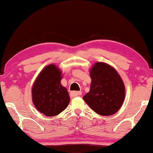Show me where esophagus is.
Instances as JSON below:
<instances>
[{
  "instance_id": "obj_1",
  "label": "esophagus",
  "mask_w": 153,
  "mask_h": 153,
  "mask_svg": "<svg viewBox=\"0 0 153 153\" xmlns=\"http://www.w3.org/2000/svg\"><path fill=\"white\" fill-rule=\"evenodd\" d=\"M82 92L81 91H71V95L74 97H77V96H81Z\"/></svg>"
}]
</instances>
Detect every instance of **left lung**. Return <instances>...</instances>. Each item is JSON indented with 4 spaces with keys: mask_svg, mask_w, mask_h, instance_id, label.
Returning <instances> with one entry per match:
<instances>
[{
    "mask_svg": "<svg viewBox=\"0 0 153 153\" xmlns=\"http://www.w3.org/2000/svg\"><path fill=\"white\" fill-rule=\"evenodd\" d=\"M90 90L83 96L85 102L99 115L111 116L123 104L126 87L119 73L105 62H96L89 71Z\"/></svg>",
    "mask_w": 153,
    "mask_h": 153,
    "instance_id": "8db88e82",
    "label": "left lung"
}]
</instances>
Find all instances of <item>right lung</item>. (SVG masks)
I'll return each mask as SVG.
<instances>
[{"label": "right lung", "mask_w": 153, "mask_h": 153, "mask_svg": "<svg viewBox=\"0 0 153 153\" xmlns=\"http://www.w3.org/2000/svg\"><path fill=\"white\" fill-rule=\"evenodd\" d=\"M62 71L54 64L43 68L32 87V100L36 109L47 117H54L69 104L70 96L61 84Z\"/></svg>", "instance_id": "obj_1"}]
</instances>
